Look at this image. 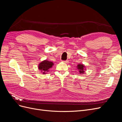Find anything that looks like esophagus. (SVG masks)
<instances>
[{
  "mask_svg": "<svg viewBox=\"0 0 122 122\" xmlns=\"http://www.w3.org/2000/svg\"><path fill=\"white\" fill-rule=\"evenodd\" d=\"M63 62H65V63H68V62H69V61H68V60H66V61H63Z\"/></svg>",
  "mask_w": 122,
  "mask_h": 122,
  "instance_id": "1",
  "label": "esophagus"
}]
</instances>
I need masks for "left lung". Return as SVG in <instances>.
<instances>
[{
	"label": "left lung",
	"mask_w": 122,
	"mask_h": 122,
	"mask_svg": "<svg viewBox=\"0 0 122 122\" xmlns=\"http://www.w3.org/2000/svg\"><path fill=\"white\" fill-rule=\"evenodd\" d=\"M77 69H78L79 70V73L80 74H83L84 73V66L83 65L81 64H79L77 66Z\"/></svg>",
	"instance_id": "1"
}]
</instances>
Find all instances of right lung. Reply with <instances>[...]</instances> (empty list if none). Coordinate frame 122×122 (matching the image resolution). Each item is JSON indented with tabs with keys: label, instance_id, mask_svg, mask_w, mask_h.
I'll list each match as a JSON object with an SVG mask.
<instances>
[{
	"label": "right lung",
	"instance_id": "obj_1",
	"mask_svg": "<svg viewBox=\"0 0 122 122\" xmlns=\"http://www.w3.org/2000/svg\"><path fill=\"white\" fill-rule=\"evenodd\" d=\"M53 63L52 62L45 60L41 62L39 66V69L41 71L42 73L45 74V72L48 71V70L52 68Z\"/></svg>",
	"mask_w": 122,
	"mask_h": 122
}]
</instances>
